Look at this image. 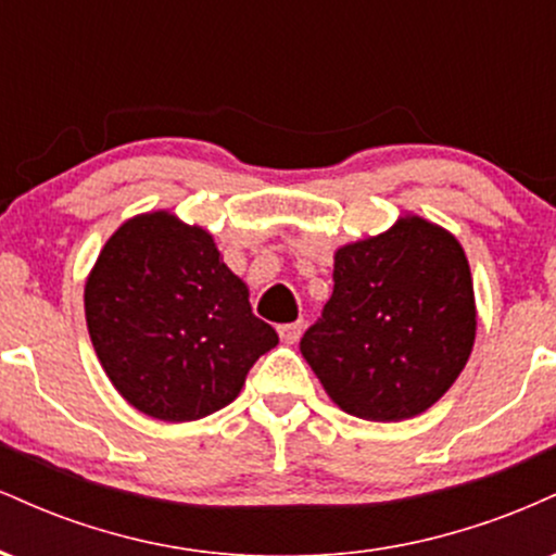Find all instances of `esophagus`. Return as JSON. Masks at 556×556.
Returning a JSON list of instances; mask_svg holds the SVG:
<instances>
[{
  "instance_id": "34e87169",
  "label": "esophagus",
  "mask_w": 556,
  "mask_h": 556,
  "mask_svg": "<svg viewBox=\"0 0 556 556\" xmlns=\"http://www.w3.org/2000/svg\"><path fill=\"white\" fill-rule=\"evenodd\" d=\"M300 334H303V321L282 324V327H279V337H282V342L287 344H295L300 340Z\"/></svg>"
}]
</instances>
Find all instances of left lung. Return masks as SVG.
<instances>
[{
    "label": "left lung",
    "instance_id": "left-lung-1",
    "mask_svg": "<svg viewBox=\"0 0 556 556\" xmlns=\"http://www.w3.org/2000/svg\"><path fill=\"white\" fill-rule=\"evenodd\" d=\"M476 340L463 245L405 216L379 238L334 253V292L300 353L350 416L405 420L455 384Z\"/></svg>",
    "mask_w": 556,
    "mask_h": 556
}]
</instances>
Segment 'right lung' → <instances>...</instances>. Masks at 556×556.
Instances as JSON below:
<instances>
[{"mask_svg": "<svg viewBox=\"0 0 556 556\" xmlns=\"http://www.w3.org/2000/svg\"><path fill=\"white\" fill-rule=\"evenodd\" d=\"M86 321L114 389L169 424L229 405L279 342L212 235L167 212L140 214L106 240L86 282Z\"/></svg>", "mask_w": 556, "mask_h": 556, "instance_id": "obj_1", "label": "right lung"}]
</instances>
